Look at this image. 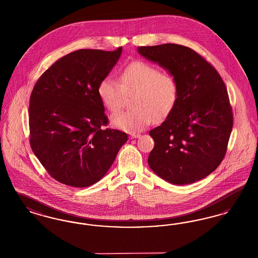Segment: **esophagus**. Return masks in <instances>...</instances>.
<instances>
[{
	"label": "esophagus",
	"instance_id": "34e87169",
	"mask_svg": "<svg viewBox=\"0 0 258 258\" xmlns=\"http://www.w3.org/2000/svg\"><path fill=\"white\" fill-rule=\"evenodd\" d=\"M132 139H134V138H138V137H140V135L139 134H135V135H131L130 136Z\"/></svg>",
	"mask_w": 258,
	"mask_h": 258
}]
</instances>
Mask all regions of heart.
<instances>
[{
  "label": "heart",
  "mask_w": 258,
  "mask_h": 258,
  "mask_svg": "<svg viewBox=\"0 0 258 258\" xmlns=\"http://www.w3.org/2000/svg\"><path fill=\"white\" fill-rule=\"evenodd\" d=\"M119 81L105 76L99 81L97 92L103 106L112 113L122 108L125 95H134V109L111 117V124L126 133L142 132L153 119L158 122L166 118L178 102L177 78L146 61H132L124 66L119 73Z\"/></svg>",
  "instance_id": "obj_1"
}]
</instances>
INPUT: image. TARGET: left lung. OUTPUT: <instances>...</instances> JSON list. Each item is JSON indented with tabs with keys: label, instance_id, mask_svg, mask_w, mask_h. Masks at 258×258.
Returning <instances> with one entry per match:
<instances>
[{
	"label": "left lung",
	"instance_id": "obj_1",
	"mask_svg": "<svg viewBox=\"0 0 258 258\" xmlns=\"http://www.w3.org/2000/svg\"><path fill=\"white\" fill-rule=\"evenodd\" d=\"M179 82V98L166 120L149 134L155 141L148 163L161 179L187 184L207 177L223 160L233 126L225 84L217 70L195 50L165 43L140 46Z\"/></svg>",
	"mask_w": 258,
	"mask_h": 258
}]
</instances>
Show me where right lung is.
<instances>
[{
  "mask_svg": "<svg viewBox=\"0 0 258 258\" xmlns=\"http://www.w3.org/2000/svg\"><path fill=\"white\" fill-rule=\"evenodd\" d=\"M121 54L122 47L74 51L55 61L33 89L30 144L61 184L85 187L97 183L127 141L125 133L102 128L108 119L97 92Z\"/></svg>",
  "mask_w": 258,
  "mask_h": 258,
  "instance_id": "add662e5",
  "label": "right lung"
}]
</instances>
